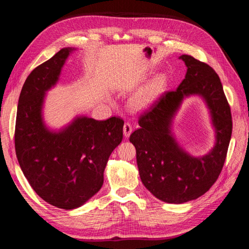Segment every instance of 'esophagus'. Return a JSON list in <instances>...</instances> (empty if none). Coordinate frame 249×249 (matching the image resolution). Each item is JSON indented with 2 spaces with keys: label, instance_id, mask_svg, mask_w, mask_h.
Returning a JSON list of instances; mask_svg holds the SVG:
<instances>
[{
  "label": "esophagus",
  "instance_id": "obj_1",
  "mask_svg": "<svg viewBox=\"0 0 249 249\" xmlns=\"http://www.w3.org/2000/svg\"><path fill=\"white\" fill-rule=\"evenodd\" d=\"M132 131H133L132 124L130 123H125L124 125V136L125 137H129L130 135H131V133H132Z\"/></svg>",
  "mask_w": 249,
  "mask_h": 249
}]
</instances>
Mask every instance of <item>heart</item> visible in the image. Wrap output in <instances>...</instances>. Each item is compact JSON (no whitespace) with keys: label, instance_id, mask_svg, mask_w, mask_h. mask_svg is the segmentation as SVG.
<instances>
[{"label":"heart","instance_id":"1","mask_svg":"<svg viewBox=\"0 0 249 249\" xmlns=\"http://www.w3.org/2000/svg\"><path fill=\"white\" fill-rule=\"evenodd\" d=\"M165 85L164 77H157L150 81L141 91L134 97L132 101V107L134 109H142L147 107L157 100L161 94Z\"/></svg>","mask_w":249,"mask_h":249}]
</instances>
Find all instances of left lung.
Listing matches in <instances>:
<instances>
[{
	"mask_svg": "<svg viewBox=\"0 0 249 249\" xmlns=\"http://www.w3.org/2000/svg\"><path fill=\"white\" fill-rule=\"evenodd\" d=\"M187 66L185 79L175 91L164 92L143 111L130 141L143 185L168 203L196 199L214 185L227 158L232 122L229 102L216 71L190 55L179 57ZM201 95L211 110L216 144L206 156L194 158L178 147L170 131L172 118L185 96Z\"/></svg>",
	"mask_w": 249,
	"mask_h": 249,
	"instance_id": "left-lung-1",
	"label": "left lung"
}]
</instances>
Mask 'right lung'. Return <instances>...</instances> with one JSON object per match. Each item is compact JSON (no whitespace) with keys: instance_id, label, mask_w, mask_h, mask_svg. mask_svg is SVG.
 <instances>
[{"instance_id":"right-lung-1","label":"right lung","mask_w":249,"mask_h":249,"mask_svg":"<svg viewBox=\"0 0 249 249\" xmlns=\"http://www.w3.org/2000/svg\"><path fill=\"white\" fill-rule=\"evenodd\" d=\"M73 49H61L31 71L18 99L14 144L22 173L50 205L76 209L99 192L111 153L123 140L124 119L78 117L60 132L44 125V93L54 86Z\"/></svg>"}]
</instances>
